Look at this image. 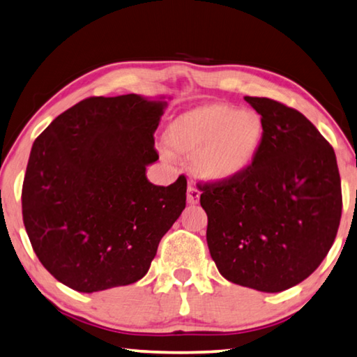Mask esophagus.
<instances>
[{"label": "esophagus", "instance_id": "1", "mask_svg": "<svg viewBox=\"0 0 357 357\" xmlns=\"http://www.w3.org/2000/svg\"><path fill=\"white\" fill-rule=\"evenodd\" d=\"M199 199H201V190L197 188L196 183H190L188 185V191H186V201H188V204L195 205L199 202Z\"/></svg>", "mask_w": 357, "mask_h": 357}]
</instances>
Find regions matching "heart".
Listing matches in <instances>:
<instances>
[{
  "label": "heart",
  "instance_id": "1",
  "mask_svg": "<svg viewBox=\"0 0 357 357\" xmlns=\"http://www.w3.org/2000/svg\"><path fill=\"white\" fill-rule=\"evenodd\" d=\"M264 122L257 112L211 103L180 114L167 127L169 147L192 155L195 171L208 180L236 177L252 165L264 141ZM171 156V152H165Z\"/></svg>",
  "mask_w": 357,
  "mask_h": 357
}]
</instances>
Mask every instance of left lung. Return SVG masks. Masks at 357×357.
<instances>
[{
    "mask_svg": "<svg viewBox=\"0 0 357 357\" xmlns=\"http://www.w3.org/2000/svg\"><path fill=\"white\" fill-rule=\"evenodd\" d=\"M245 100L261 116L264 141L245 172L202 186L207 245L230 282L278 293L307 279L333 246L340 174L334 149L301 112Z\"/></svg>",
    "mask_w": 357,
    "mask_h": 357,
    "instance_id": "8db88e82",
    "label": "left lung"
}]
</instances>
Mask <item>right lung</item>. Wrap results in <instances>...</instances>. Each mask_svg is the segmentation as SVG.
I'll use <instances>...</instances> for the list:
<instances>
[{
  "label": "right lung",
  "mask_w": 357,
  "mask_h": 357,
  "mask_svg": "<svg viewBox=\"0 0 357 357\" xmlns=\"http://www.w3.org/2000/svg\"><path fill=\"white\" fill-rule=\"evenodd\" d=\"M167 106L128 93L89 97L62 112L31 149L23 222L40 264L70 289L93 293L146 276L186 205V178L156 186L153 133Z\"/></svg>",
  "instance_id": "right-lung-1"
}]
</instances>
